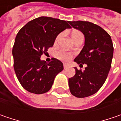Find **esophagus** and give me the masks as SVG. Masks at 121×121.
<instances>
[{"label": "esophagus", "mask_w": 121, "mask_h": 121, "mask_svg": "<svg viewBox=\"0 0 121 121\" xmlns=\"http://www.w3.org/2000/svg\"><path fill=\"white\" fill-rule=\"evenodd\" d=\"M63 67H64V69H67L68 68V65H67L66 64H64V65H63Z\"/></svg>", "instance_id": "esophagus-1"}]
</instances>
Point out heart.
<instances>
[{
	"instance_id": "heart-1",
	"label": "heart",
	"mask_w": 121,
	"mask_h": 121,
	"mask_svg": "<svg viewBox=\"0 0 121 121\" xmlns=\"http://www.w3.org/2000/svg\"><path fill=\"white\" fill-rule=\"evenodd\" d=\"M62 35H63V34H60L56 37V42H58V40H59V38L61 37ZM81 37H83V34H81L80 31H75L73 32V34H71V38H72V40H73L74 42L77 39H79V38H81ZM72 55L73 54L71 53L67 52H66V51H65L63 50H58V51H57L55 53V56L56 58L59 59V60H62V61H65V62L69 61L70 60V58H71Z\"/></svg>"
}]
</instances>
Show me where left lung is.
I'll list each match as a JSON object with an SVG mask.
<instances>
[{"label":"left lung","mask_w":121,"mask_h":121,"mask_svg":"<svg viewBox=\"0 0 121 121\" xmlns=\"http://www.w3.org/2000/svg\"><path fill=\"white\" fill-rule=\"evenodd\" d=\"M69 23L85 37L84 46L74 61L87 65L83 71L74 67L75 75L69 79V90L77 98H86L94 94L104 83L111 67L113 44L110 35L93 23L77 21Z\"/></svg>","instance_id":"8db88e82"}]
</instances>
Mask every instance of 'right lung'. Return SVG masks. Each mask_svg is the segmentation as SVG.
I'll use <instances>...</instances> for the list:
<instances>
[{
	"label": "right lung",
	"instance_id": "obj_1",
	"mask_svg": "<svg viewBox=\"0 0 121 121\" xmlns=\"http://www.w3.org/2000/svg\"><path fill=\"white\" fill-rule=\"evenodd\" d=\"M69 21L40 17L28 22L18 32L13 48L14 69L23 87L29 92L42 94L48 91L63 64L52 58L47 63L41 55L52 47L57 35L70 29Z\"/></svg>",
	"mask_w": 121,
	"mask_h": 121
}]
</instances>
